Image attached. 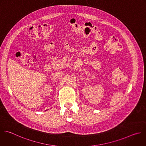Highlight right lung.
Returning a JSON list of instances; mask_svg holds the SVG:
<instances>
[{"instance_id":"obj_1","label":"right lung","mask_w":146,"mask_h":146,"mask_svg":"<svg viewBox=\"0 0 146 146\" xmlns=\"http://www.w3.org/2000/svg\"><path fill=\"white\" fill-rule=\"evenodd\" d=\"M46 111H47V110H46Z\"/></svg>"}]
</instances>
